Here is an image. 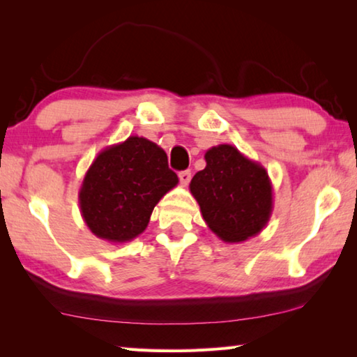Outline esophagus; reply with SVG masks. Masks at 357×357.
I'll list each match as a JSON object with an SVG mask.
<instances>
[{
	"instance_id": "34e87169",
	"label": "esophagus",
	"mask_w": 357,
	"mask_h": 357,
	"mask_svg": "<svg viewBox=\"0 0 357 357\" xmlns=\"http://www.w3.org/2000/svg\"><path fill=\"white\" fill-rule=\"evenodd\" d=\"M190 179H192V173L189 170H184V172L179 173V181H181V184H183V185L189 184Z\"/></svg>"
}]
</instances>
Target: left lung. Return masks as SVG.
Wrapping results in <instances>:
<instances>
[{
	"label": "left lung",
	"mask_w": 357,
	"mask_h": 357,
	"mask_svg": "<svg viewBox=\"0 0 357 357\" xmlns=\"http://www.w3.org/2000/svg\"><path fill=\"white\" fill-rule=\"evenodd\" d=\"M206 167L190 181V193L211 231L223 243H244L268 225L273 214V183L266 168L231 144L204 154Z\"/></svg>",
	"instance_id": "1"
}]
</instances>
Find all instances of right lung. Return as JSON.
I'll return each instance as SVG.
<instances>
[{
  "instance_id": "right-lung-1",
  "label": "right lung",
  "mask_w": 357,
  "mask_h": 357,
  "mask_svg": "<svg viewBox=\"0 0 357 357\" xmlns=\"http://www.w3.org/2000/svg\"><path fill=\"white\" fill-rule=\"evenodd\" d=\"M178 183L165 151L132 135L93 160L78 190L80 213L96 238L129 243L146 229L155 204Z\"/></svg>"
}]
</instances>
